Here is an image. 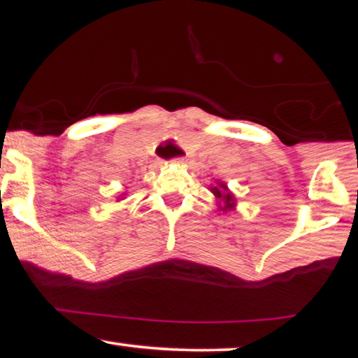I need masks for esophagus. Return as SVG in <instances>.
Wrapping results in <instances>:
<instances>
[{"mask_svg":"<svg viewBox=\"0 0 358 358\" xmlns=\"http://www.w3.org/2000/svg\"><path fill=\"white\" fill-rule=\"evenodd\" d=\"M173 162L175 164H186V162H188V157H177L173 160Z\"/></svg>","mask_w":358,"mask_h":358,"instance_id":"esophagus-1","label":"esophagus"}]
</instances>
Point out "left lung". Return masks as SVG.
Listing matches in <instances>:
<instances>
[{"label": "left lung", "instance_id": "8db88e82", "mask_svg": "<svg viewBox=\"0 0 358 358\" xmlns=\"http://www.w3.org/2000/svg\"><path fill=\"white\" fill-rule=\"evenodd\" d=\"M210 193H213L215 196V199H217L220 210L229 213V210L235 209L236 199L234 193L229 189L227 183H224V181H217V186H210Z\"/></svg>", "mask_w": 358, "mask_h": 358}]
</instances>
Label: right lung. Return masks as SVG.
Segmentation results:
<instances>
[{
	"label": "right lung",
	"instance_id": "right-lung-1",
	"mask_svg": "<svg viewBox=\"0 0 358 358\" xmlns=\"http://www.w3.org/2000/svg\"><path fill=\"white\" fill-rule=\"evenodd\" d=\"M118 199H120V198H118Z\"/></svg>",
	"mask_w": 358,
	"mask_h": 358
}]
</instances>
